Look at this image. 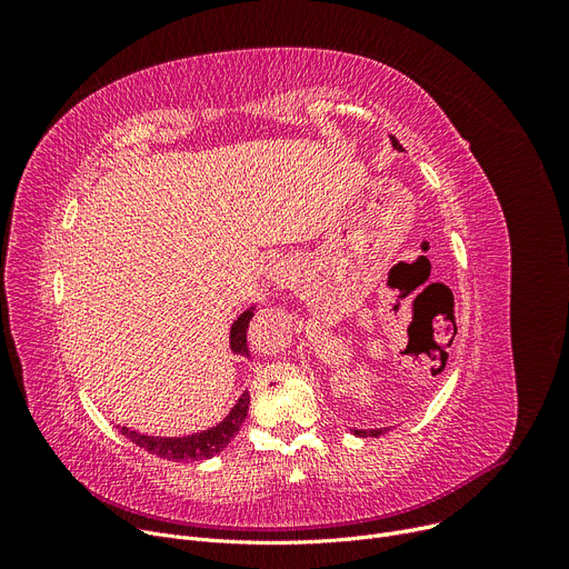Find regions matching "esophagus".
Masks as SVG:
<instances>
[{"label":"esophagus","instance_id":"esophagus-1","mask_svg":"<svg viewBox=\"0 0 569 569\" xmlns=\"http://www.w3.org/2000/svg\"><path fill=\"white\" fill-rule=\"evenodd\" d=\"M267 279H272L274 283H283L288 279V267H283L281 260H272L267 267Z\"/></svg>","mask_w":569,"mask_h":569}]
</instances>
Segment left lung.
<instances>
[{
    "instance_id": "1",
    "label": "left lung",
    "mask_w": 569,
    "mask_h": 569,
    "mask_svg": "<svg viewBox=\"0 0 569 569\" xmlns=\"http://www.w3.org/2000/svg\"><path fill=\"white\" fill-rule=\"evenodd\" d=\"M392 144H395L397 149H401V144H399L397 138H392ZM385 431H387V429H371V431H357V429H355V436H362V438L373 436V438H376V436H380V433H385Z\"/></svg>"
}]
</instances>
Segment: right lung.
Wrapping results in <instances>:
<instances>
[{"instance_id": "add662e5", "label": "right lung", "mask_w": 569, "mask_h": 569, "mask_svg": "<svg viewBox=\"0 0 569 569\" xmlns=\"http://www.w3.org/2000/svg\"><path fill=\"white\" fill-rule=\"evenodd\" d=\"M251 318H253V307L247 309L244 313H239V318L230 327V348L237 355H249L247 330H249ZM247 410H249V392H244L237 399V403L232 406V410L228 412L223 422H219L217 427L207 429V431H200V433H191V436H182V438H159V436H142L127 427H122V433L131 442L142 447V450H147L149 455H157L168 461H187L189 463V461H200V459H209V457L219 455L223 447L237 436L239 427L244 425Z\"/></svg>"}]
</instances>
